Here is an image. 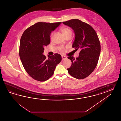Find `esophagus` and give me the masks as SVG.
I'll list each match as a JSON object with an SVG mask.
<instances>
[{"mask_svg":"<svg viewBox=\"0 0 121 121\" xmlns=\"http://www.w3.org/2000/svg\"><path fill=\"white\" fill-rule=\"evenodd\" d=\"M62 60H65V59H67V57H66V56H62Z\"/></svg>","mask_w":121,"mask_h":121,"instance_id":"obj_1","label":"esophagus"}]
</instances>
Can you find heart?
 I'll return each instance as SVG.
<instances>
[{"label": "heart", "mask_w": 121, "mask_h": 121, "mask_svg": "<svg viewBox=\"0 0 121 121\" xmlns=\"http://www.w3.org/2000/svg\"><path fill=\"white\" fill-rule=\"evenodd\" d=\"M61 32H62L63 35L65 37H66V36H71L72 35V31H71V29L69 27H65L62 28V29H61ZM54 34V32H53L51 34V39H52ZM59 50L61 52H64V51H65V48L63 47H61L59 48Z\"/></svg>", "instance_id": "obj_1"}]
</instances>
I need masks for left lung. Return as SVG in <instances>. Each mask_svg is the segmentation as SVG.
I'll return each mask as SVG.
<instances>
[{"label": "left lung", "instance_id": "8db88e82", "mask_svg": "<svg viewBox=\"0 0 121 121\" xmlns=\"http://www.w3.org/2000/svg\"><path fill=\"white\" fill-rule=\"evenodd\" d=\"M62 23L74 30L75 39L72 47L81 49L76 59L68 57L72 62L68 72L75 78H85L94 71L98 63L101 46L97 34L90 25L80 20H70Z\"/></svg>", "mask_w": 121, "mask_h": 121}]
</instances>
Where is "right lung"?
<instances>
[{"label": "right lung", "instance_id": "obj_1", "mask_svg": "<svg viewBox=\"0 0 121 121\" xmlns=\"http://www.w3.org/2000/svg\"><path fill=\"white\" fill-rule=\"evenodd\" d=\"M61 23L37 22L27 29L21 38L20 58L26 72L35 80H48L62 60L57 53L48 56V59L43 54L44 47L50 43V34Z\"/></svg>", "mask_w": 121, "mask_h": 121}]
</instances>
